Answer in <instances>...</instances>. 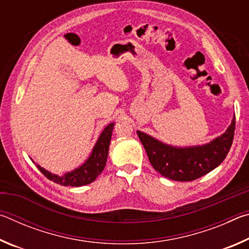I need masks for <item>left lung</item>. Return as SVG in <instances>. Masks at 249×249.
Masks as SVG:
<instances>
[{
	"label": "left lung",
	"instance_id": "1",
	"mask_svg": "<svg viewBox=\"0 0 249 249\" xmlns=\"http://www.w3.org/2000/svg\"><path fill=\"white\" fill-rule=\"evenodd\" d=\"M234 130L235 115L224 134L202 146L174 147L141 130L137 135L156 171L171 180L192 181L221 165L233 144Z\"/></svg>",
	"mask_w": 249,
	"mask_h": 249
}]
</instances>
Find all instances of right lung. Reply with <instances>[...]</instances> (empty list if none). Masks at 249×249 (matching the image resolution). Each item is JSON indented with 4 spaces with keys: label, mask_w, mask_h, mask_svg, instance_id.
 Listing matches in <instances>:
<instances>
[{
    "label": "right lung",
    "mask_w": 249,
    "mask_h": 249,
    "mask_svg": "<svg viewBox=\"0 0 249 249\" xmlns=\"http://www.w3.org/2000/svg\"><path fill=\"white\" fill-rule=\"evenodd\" d=\"M114 128V123L108 124L107 127L101 133L96 144L93 147V150L90 157L86 160L82 166L78 167L70 172H67L64 176L53 175L52 172L45 170L44 168L37 165L46 178L53 181L60 185L65 187H81V185L89 184L98 178L103 171L105 165H107V159L108 155L109 142H111L112 132Z\"/></svg>",
    "instance_id": "add662e5"
}]
</instances>
